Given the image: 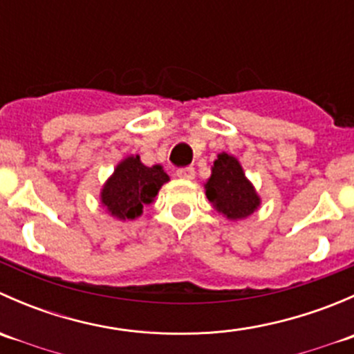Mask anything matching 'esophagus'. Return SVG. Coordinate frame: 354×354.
<instances>
[{
	"mask_svg": "<svg viewBox=\"0 0 354 354\" xmlns=\"http://www.w3.org/2000/svg\"><path fill=\"white\" fill-rule=\"evenodd\" d=\"M176 176L181 178V180L192 181V180H195V169L194 167H183V169H178Z\"/></svg>",
	"mask_w": 354,
	"mask_h": 354,
	"instance_id": "obj_1",
	"label": "esophagus"
}]
</instances>
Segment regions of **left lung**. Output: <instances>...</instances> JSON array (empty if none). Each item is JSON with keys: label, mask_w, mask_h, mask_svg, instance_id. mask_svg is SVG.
I'll return each instance as SVG.
<instances>
[{"label": "left lung", "mask_w": 354, "mask_h": 354, "mask_svg": "<svg viewBox=\"0 0 354 354\" xmlns=\"http://www.w3.org/2000/svg\"><path fill=\"white\" fill-rule=\"evenodd\" d=\"M203 188L214 209L230 221L248 219L262 203L240 160L226 152L217 154Z\"/></svg>", "instance_id": "1"}]
</instances>
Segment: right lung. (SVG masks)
<instances>
[{
	"label": "right lung",
	"instance_id": "right-lung-1",
	"mask_svg": "<svg viewBox=\"0 0 354 354\" xmlns=\"http://www.w3.org/2000/svg\"><path fill=\"white\" fill-rule=\"evenodd\" d=\"M169 181L162 166H145L140 156H127L114 167L101 188V203L118 221H133L154 202L160 187Z\"/></svg>",
	"mask_w": 354,
	"mask_h": 354
}]
</instances>
